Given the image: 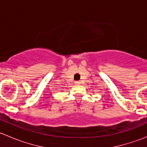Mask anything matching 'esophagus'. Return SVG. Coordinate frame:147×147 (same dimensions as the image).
<instances>
[{"label": "esophagus", "mask_w": 147, "mask_h": 147, "mask_svg": "<svg viewBox=\"0 0 147 147\" xmlns=\"http://www.w3.org/2000/svg\"><path fill=\"white\" fill-rule=\"evenodd\" d=\"M80 82H75V84H77V85H78V84H80Z\"/></svg>", "instance_id": "esophagus-1"}]
</instances>
